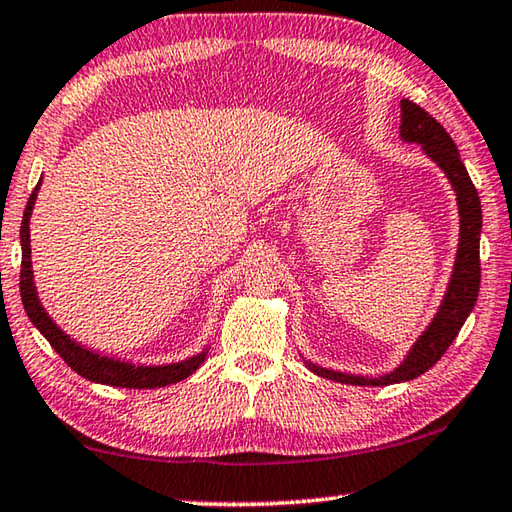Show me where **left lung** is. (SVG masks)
<instances>
[{
	"label": "left lung",
	"instance_id": "1",
	"mask_svg": "<svg viewBox=\"0 0 512 512\" xmlns=\"http://www.w3.org/2000/svg\"><path fill=\"white\" fill-rule=\"evenodd\" d=\"M400 137L404 142H415L422 146V151L445 171V176L452 183L456 192L458 203V216H461V239H458L454 273L449 280V287L443 302H440L438 314L433 316L431 325L424 329L422 336L413 343V348L406 354V359L397 366L393 372L381 377H359V375H345V372H336L329 368L314 366L307 361V366L316 372V375L341 381V384L352 386H388L400 384V381H409L420 377L431 366H436L440 357L447 352L449 345L461 332L465 318L479 298V284H481V262H479V239H481V201L476 194V187L472 185L470 173H467L465 164L461 162V155L452 137L443 126L433 119L427 110H422L418 103L409 99H402V126Z\"/></svg>",
	"mask_w": 512,
	"mask_h": 512
}]
</instances>
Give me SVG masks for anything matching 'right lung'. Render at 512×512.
<instances>
[{"label": "right lung", "instance_id": "right-lung-1", "mask_svg": "<svg viewBox=\"0 0 512 512\" xmlns=\"http://www.w3.org/2000/svg\"><path fill=\"white\" fill-rule=\"evenodd\" d=\"M40 183L33 189L29 196L27 210L22 216V228H20V241H22V271H20V296L22 305L31 323L40 329V334L51 343L60 359H63L69 368L79 372L81 377L97 381V384L106 386H119V388H160L176 384V381H183L189 375H194L198 366L205 361L207 350H203L196 357L178 363H169V366H133V363L112 359V357H101V354L92 352L83 345L76 343L74 339L60 329L49 314L42 309L36 287H33V268H31V239H29V219L33 212V205H36Z\"/></svg>", "mask_w": 512, "mask_h": 512}]
</instances>
